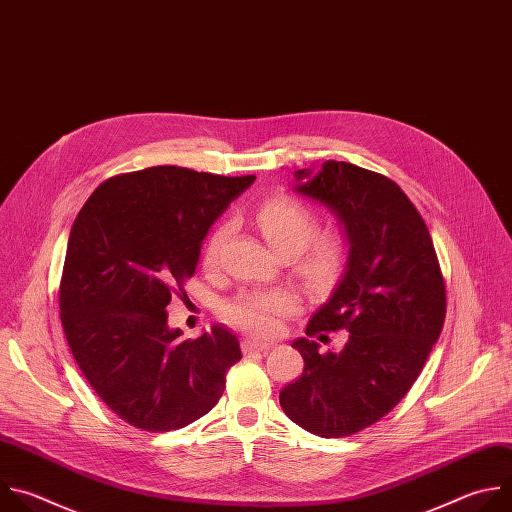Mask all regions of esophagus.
Returning <instances> with one entry per match:
<instances>
[{
	"instance_id": "obj_1",
	"label": "esophagus",
	"mask_w": 512,
	"mask_h": 512,
	"mask_svg": "<svg viewBox=\"0 0 512 512\" xmlns=\"http://www.w3.org/2000/svg\"><path fill=\"white\" fill-rule=\"evenodd\" d=\"M272 345H274L272 341H260V339H252V337H248V339L242 341L244 353H250V351H266V349H270Z\"/></svg>"
}]
</instances>
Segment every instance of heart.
I'll return each mask as SVG.
<instances>
[{
  "mask_svg": "<svg viewBox=\"0 0 512 512\" xmlns=\"http://www.w3.org/2000/svg\"><path fill=\"white\" fill-rule=\"evenodd\" d=\"M258 226L266 242L280 254H296L300 274L313 282L329 280L343 262V246L333 236L315 238L319 220L317 214L298 199H272L260 208ZM230 234V226L222 224L214 230L203 252L208 266L218 262L220 250ZM296 309V294L288 288L266 292H246L226 304V317L240 329L260 337H270L280 331L282 319Z\"/></svg>",
  "mask_w": 512,
  "mask_h": 512,
  "instance_id": "1",
  "label": "heart"
}]
</instances>
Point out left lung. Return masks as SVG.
Returning <instances> with one entry per match:
<instances>
[{"instance_id": "1", "label": "left lung", "mask_w": 512, "mask_h": 512, "mask_svg": "<svg viewBox=\"0 0 512 512\" xmlns=\"http://www.w3.org/2000/svg\"><path fill=\"white\" fill-rule=\"evenodd\" d=\"M294 179L292 191L329 208L347 242L345 270L306 335L347 329L349 339L339 353L296 339L304 371L280 405L306 432L351 436L391 412L422 373L446 317L444 280L432 236L397 183L343 161Z\"/></svg>"}]
</instances>
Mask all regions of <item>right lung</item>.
<instances>
[{"mask_svg":"<svg viewBox=\"0 0 512 512\" xmlns=\"http://www.w3.org/2000/svg\"><path fill=\"white\" fill-rule=\"evenodd\" d=\"M254 175L161 165L117 175L76 216L60 282V319L96 395L147 432L206 416L242 359L226 327L197 339L167 325L171 294L193 276L201 244Z\"/></svg>","mask_w":512,"mask_h":512,"instance_id":"1","label":"right lung"}]
</instances>
